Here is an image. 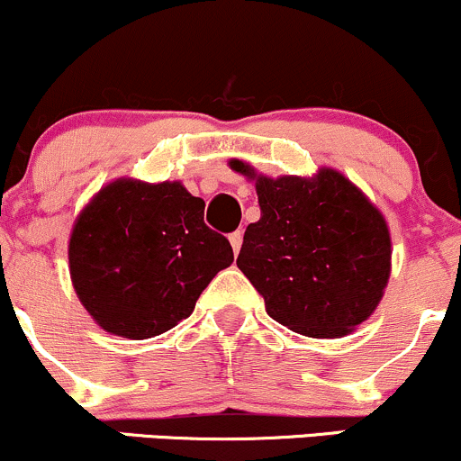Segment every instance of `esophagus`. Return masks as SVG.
Returning a JSON list of instances; mask_svg holds the SVG:
<instances>
[{
	"instance_id": "34e87169",
	"label": "esophagus",
	"mask_w": 461,
	"mask_h": 461,
	"mask_svg": "<svg viewBox=\"0 0 461 461\" xmlns=\"http://www.w3.org/2000/svg\"><path fill=\"white\" fill-rule=\"evenodd\" d=\"M230 246H232V252H240V249H241V241H244V235H241V230H235V232H230Z\"/></svg>"
}]
</instances>
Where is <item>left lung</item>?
Listing matches in <instances>:
<instances>
[{
	"instance_id": "1",
	"label": "left lung",
	"mask_w": 461,
	"mask_h": 461,
	"mask_svg": "<svg viewBox=\"0 0 461 461\" xmlns=\"http://www.w3.org/2000/svg\"><path fill=\"white\" fill-rule=\"evenodd\" d=\"M230 169L255 180L261 217L244 232L237 268L272 319L312 339H339L367 321L391 272L383 212L334 169L276 180L241 160Z\"/></svg>"
}]
</instances>
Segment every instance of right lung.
Segmentation results:
<instances>
[{"mask_svg": "<svg viewBox=\"0 0 461 461\" xmlns=\"http://www.w3.org/2000/svg\"><path fill=\"white\" fill-rule=\"evenodd\" d=\"M70 276L92 319L122 339H151L191 314L232 264L224 235L204 224V200L180 182H112L77 217Z\"/></svg>", "mask_w": 461, "mask_h": 461, "instance_id": "add662e5", "label": "right lung"}]
</instances>
